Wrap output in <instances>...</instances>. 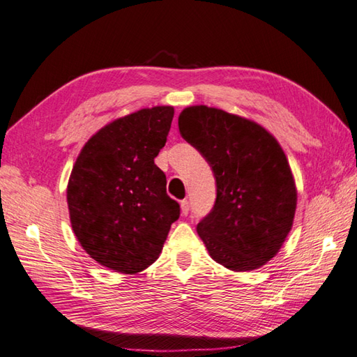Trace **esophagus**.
I'll return each mask as SVG.
<instances>
[{"instance_id":"obj_1","label":"esophagus","mask_w":357,"mask_h":357,"mask_svg":"<svg viewBox=\"0 0 357 357\" xmlns=\"http://www.w3.org/2000/svg\"><path fill=\"white\" fill-rule=\"evenodd\" d=\"M180 208H181V213H183V215H188V212H189V202L188 200H183L180 203Z\"/></svg>"}]
</instances>
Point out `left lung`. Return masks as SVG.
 Instances as JSON below:
<instances>
[{"mask_svg":"<svg viewBox=\"0 0 357 357\" xmlns=\"http://www.w3.org/2000/svg\"><path fill=\"white\" fill-rule=\"evenodd\" d=\"M178 130L217 181L215 204L197 225L211 258L234 272L263 267L291 231L298 202L278 140L250 119L206 105L186 107Z\"/></svg>","mask_w":357,"mask_h":357,"instance_id":"1","label":"left lung"}]
</instances>
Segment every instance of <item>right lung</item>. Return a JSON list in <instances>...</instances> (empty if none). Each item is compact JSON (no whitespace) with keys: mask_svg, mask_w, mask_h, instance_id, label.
I'll use <instances>...</instances> for the list:
<instances>
[{"mask_svg":"<svg viewBox=\"0 0 357 357\" xmlns=\"http://www.w3.org/2000/svg\"><path fill=\"white\" fill-rule=\"evenodd\" d=\"M174 107L114 119L82 146L67 185L71 229L109 271L136 275L162 253L180 206L166 194L154 158L166 144Z\"/></svg>","mask_w":357,"mask_h":357,"instance_id":"add662e5","label":"right lung"}]
</instances>
